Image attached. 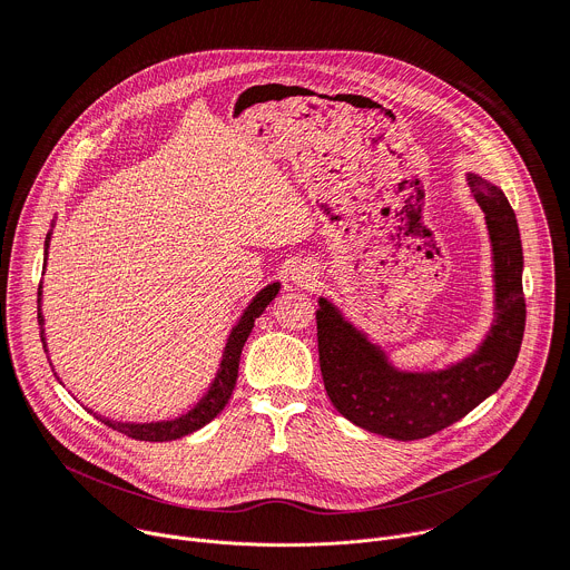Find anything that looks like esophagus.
Instances as JSON below:
<instances>
[{"mask_svg": "<svg viewBox=\"0 0 570 570\" xmlns=\"http://www.w3.org/2000/svg\"><path fill=\"white\" fill-rule=\"evenodd\" d=\"M291 277L297 286H311L315 282V268L308 262H295L291 268Z\"/></svg>", "mask_w": 570, "mask_h": 570, "instance_id": "esophagus-1", "label": "esophagus"}]
</instances>
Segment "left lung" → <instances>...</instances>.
Here are the masks:
<instances>
[{
	"instance_id": "1",
	"label": "left lung",
	"mask_w": 570,
	"mask_h": 570,
	"mask_svg": "<svg viewBox=\"0 0 570 570\" xmlns=\"http://www.w3.org/2000/svg\"><path fill=\"white\" fill-rule=\"evenodd\" d=\"M494 248L497 320L475 354L440 372H399L341 311L320 297L317 352L324 390L352 424L399 442L424 440L469 415L510 376L525 330L523 250L514 209L484 178L466 176Z\"/></svg>"
}]
</instances>
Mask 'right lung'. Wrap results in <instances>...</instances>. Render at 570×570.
Masks as SVG:
<instances>
[{"instance_id":"add662e5","label":"right lung","mask_w":570,"mask_h":570,"mask_svg":"<svg viewBox=\"0 0 570 570\" xmlns=\"http://www.w3.org/2000/svg\"><path fill=\"white\" fill-rule=\"evenodd\" d=\"M49 236L51 234H47V240H45L47 248H49ZM47 248H45V255H47ZM277 293H279V284L266 286L262 293H257V297L250 302L246 313L240 315V320L236 322V327L232 330V334L227 338L223 361H220V370L216 372V379H214L209 392L194 405V409L187 415H183L178 420H171V422H155V424H124V422L104 420L99 415L97 417L106 426H110V429H115V431H119V433H124L132 440H139V442H171V440L185 438V435L203 429L205 424H209L225 409V403L232 396V390H234L236 376H238L240 350H243V345H246V341H248V336L255 327V320L266 311V306L277 297ZM40 295H42V284L38 288V322H40V341H42V347L47 352L45 330H42V313H40Z\"/></svg>"}]
</instances>
